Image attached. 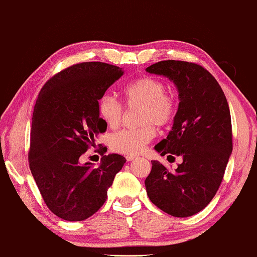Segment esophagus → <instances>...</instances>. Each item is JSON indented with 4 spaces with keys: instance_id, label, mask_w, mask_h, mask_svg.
I'll list each match as a JSON object with an SVG mask.
<instances>
[{
    "instance_id": "1",
    "label": "esophagus",
    "mask_w": 257,
    "mask_h": 257,
    "mask_svg": "<svg viewBox=\"0 0 257 257\" xmlns=\"http://www.w3.org/2000/svg\"><path fill=\"white\" fill-rule=\"evenodd\" d=\"M135 158H136V157H135V156H133V155H128V156H125V159H127L128 162H132V160H134Z\"/></svg>"
}]
</instances>
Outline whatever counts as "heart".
Returning a JSON list of instances; mask_svg holds the SVG:
<instances>
[{
	"label": "heart",
	"mask_w": 257,
	"mask_h": 257,
	"mask_svg": "<svg viewBox=\"0 0 257 257\" xmlns=\"http://www.w3.org/2000/svg\"><path fill=\"white\" fill-rule=\"evenodd\" d=\"M123 95L129 107H141L140 128L123 129L110 136L109 144L114 151L123 155H139L156 136V129L165 127L174 120L178 102L174 95L166 93L162 79L145 76L124 86ZM99 117L108 128L115 129L121 124L123 107L109 93H104L97 102Z\"/></svg>",
	"instance_id": "obj_1"
}]
</instances>
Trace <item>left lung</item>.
Wrapping results in <instances>:
<instances>
[{
	"label": "left lung",
	"instance_id": "obj_1",
	"mask_svg": "<svg viewBox=\"0 0 257 257\" xmlns=\"http://www.w3.org/2000/svg\"><path fill=\"white\" fill-rule=\"evenodd\" d=\"M150 74L173 80L179 108L173 127L156 151L175 160V171L152 160L145 188L150 201L174 217H190L205 208L223 181L232 143L231 113L216 78L200 64L160 61L147 68Z\"/></svg>",
	"mask_w": 257,
	"mask_h": 257
}]
</instances>
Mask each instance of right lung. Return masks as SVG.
Here are the masks:
<instances>
[{
    "mask_svg": "<svg viewBox=\"0 0 257 257\" xmlns=\"http://www.w3.org/2000/svg\"><path fill=\"white\" fill-rule=\"evenodd\" d=\"M123 75L116 66L83 62L57 72L46 82L33 110L29 151L30 170L44 198L57 217L79 221L107 200V190L124 165L123 156H105L97 168L79 158L106 132L97 102Z\"/></svg>",
    "mask_w": 257,
    "mask_h": 257,
    "instance_id": "obj_1",
    "label": "right lung"
}]
</instances>
